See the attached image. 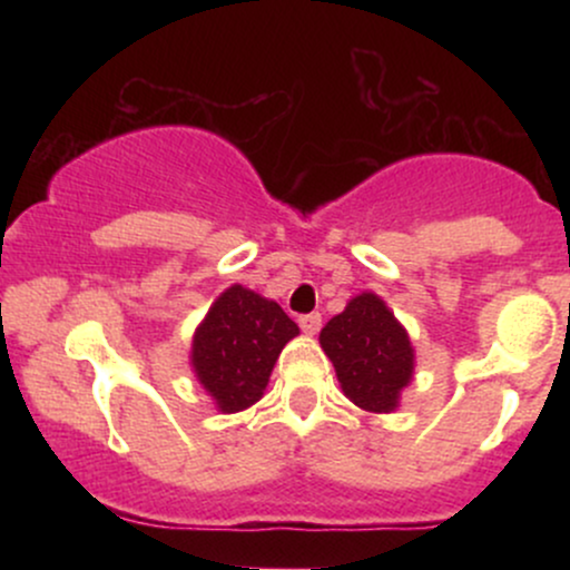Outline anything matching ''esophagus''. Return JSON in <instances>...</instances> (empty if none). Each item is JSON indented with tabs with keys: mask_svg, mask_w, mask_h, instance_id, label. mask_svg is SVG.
Here are the masks:
<instances>
[{
	"mask_svg": "<svg viewBox=\"0 0 570 570\" xmlns=\"http://www.w3.org/2000/svg\"><path fill=\"white\" fill-rule=\"evenodd\" d=\"M299 326H303L305 335H316L322 330V316L318 313H305V316H299Z\"/></svg>",
	"mask_w": 570,
	"mask_h": 570,
	"instance_id": "esophagus-1",
	"label": "esophagus"
}]
</instances>
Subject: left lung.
Returning a JSON list of instances; mask_svg holds the SVG:
<instances>
[{"label":"left lung","mask_w":570,"mask_h":570,"mask_svg":"<svg viewBox=\"0 0 570 570\" xmlns=\"http://www.w3.org/2000/svg\"><path fill=\"white\" fill-rule=\"evenodd\" d=\"M318 343L343 394L367 412H394L415 372L410 335L377 294L362 292L330 318Z\"/></svg>","instance_id":"obj_1"}]
</instances>
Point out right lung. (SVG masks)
Segmentation results:
<instances>
[{"instance_id":"add662e5","label":"right lung","mask_w":570,"mask_h":570,"mask_svg":"<svg viewBox=\"0 0 570 570\" xmlns=\"http://www.w3.org/2000/svg\"><path fill=\"white\" fill-rule=\"evenodd\" d=\"M297 335L278 303L233 284L195 330L189 364L219 412H240L263 399L278 353Z\"/></svg>"}]
</instances>
